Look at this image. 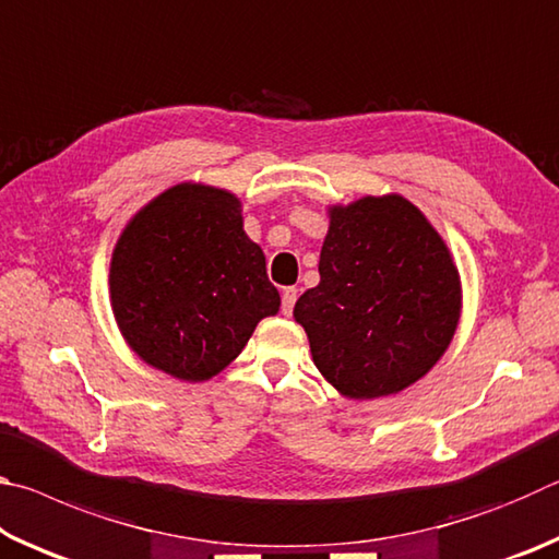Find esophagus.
<instances>
[{
	"mask_svg": "<svg viewBox=\"0 0 559 559\" xmlns=\"http://www.w3.org/2000/svg\"><path fill=\"white\" fill-rule=\"evenodd\" d=\"M296 298H298V290H296V288H283V293H281L283 316H290V313H293V306H296Z\"/></svg>",
	"mask_w": 559,
	"mask_h": 559,
	"instance_id": "1",
	"label": "esophagus"
}]
</instances>
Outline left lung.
I'll return each instance as SVG.
<instances>
[{"label": "left lung", "mask_w": 559, "mask_h": 559, "mask_svg": "<svg viewBox=\"0 0 559 559\" xmlns=\"http://www.w3.org/2000/svg\"><path fill=\"white\" fill-rule=\"evenodd\" d=\"M320 283L293 308L320 374L347 400L419 382L461 320V276L447 241L402 194L328 206Z\"/></svg>", "instance_id": "8db88e82"}]
</instances>
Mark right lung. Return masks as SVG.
Masks as SVG:
<instances>
[{"mask_svg":"<svg viewBox=\"0 0 559 559\" xmlns=\"http://www.w3.org/2000/svg\"><path fill=\"white\" fill-rule=\"evenodd\" d=\"M108 286L128 347L182 382L219 374L281 308L266 257L243 231L241 200L204 182H179L132 214Z\"/></svg>","mask_w":559,"mask_h":559,"instance_id":"1","label":"right lung"}]
</instances>
